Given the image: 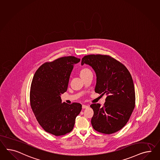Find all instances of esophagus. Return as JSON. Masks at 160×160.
Here are the masks:
<instances>
[{
    "mask_svg": "<svg viewBox=\"0 0 160 160\" xmlns=\"http://www.w3.org/2000/svg\"><path fill=\"white\" fill-rule=\"evenodd\" d=\"M88 107V106H86V105H82V108L83 109H84V108H87Z\"/></svg>",
    "mask_w": 160,
    "mask_h": 160,
    "instance_id": "1",
    "label": "esophagus"
}]
</instances>
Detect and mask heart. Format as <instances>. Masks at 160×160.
I'll return each instance as SVG.
<instances>
[{
	"instance_id": "obj_1",
	"label": "heart",
	"mask_w": 160,
	"mask_h": 160,
	"mask_svg": "<svg viewBox=\"0 0 160 160\" xmlns=\"http://www.w3.org/2000/svg\"><path fill=\"white\" fill-rule=\"evenodd\" d=\"M89 69L87 68H82V70H81L80 71V75H82V74L85 73L86 72H88V71H89Z\"/></svg>"
}]
</instances>
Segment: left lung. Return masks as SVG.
I'll return each instance as SVG.
<instances>
[{
  "label": "left lung",
  "instance_id": "obj_1",
  "mask_svg": "<svg viewBox=\"0 0 160 160\" xmlns=\"http://www.w3.org/2000/svg\"><path fill=\"white\" fill-rule=\"evenodd\" d=\"M94 70L95 92L107 96L102 107L90 105L94 111L91 123L95 131L104 134L118 132L127 124L135 106V92L131 75L122 63L108 55L89 54L81 64Z\"/></svg>",
  "mask_w": 160,
  "mask_h": 160
}]
</instances>
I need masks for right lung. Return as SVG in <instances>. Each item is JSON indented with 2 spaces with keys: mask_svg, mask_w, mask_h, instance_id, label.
Segmentation results:
<instances>
[{
  "mask_svg": "<svg viewBox=\"0 0 160 160\" xmlns=\"http://www.w3.org/2000/svg\"><path fill=\"white\" fill-rule=\"evenodd\" d=\"M79 62L80 58L71 56L46 62L33 77L29 95L32 110L42 128L56 136L72 130L75 118L82 110L81 104L62 103L60 98L67 90L74 64Z\"/></svg>",
  "mask_w": 160,
  "mask_h": 160,
  "instance_id": "add662e5",
  "label": "right lung"
}]
</instances>
